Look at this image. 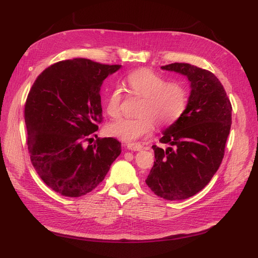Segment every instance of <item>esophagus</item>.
Listing matches in <instances>:
<instances>
[{
  "instance_id": "34e87169",
  "label": "esophagus",
  "mask_w": 258,
  "mask_h": 258,
  "mask_svg": "<svg viewBox=\"0 0 258 258\" xmlns=\"http://www.w3.org/2000/svg\"><path fill=\"white\" fill-rule=\"evenodd\" d=\"M126 146L128 150H131V151H141L143 148V145H141L140 143H127Z\"/></svg>"
}]
</instances>
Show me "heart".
I'll use <instances>...</instances> for the list:
<instances>
[{
	"label": "heart",
	"instance_id": "heart-1",
	"mask_svg": "<svg viewBox=\"0 0 258 258\" xmlns=\"http://www.w3.org/2000/svg\"><path fill=\"white\" fill-rule=\"evenodd\" d=\"M130 95L141 97L137 117L119 118L107 124V134L122 141H137L150 135L154 124L170 126L181 118L188 105L189 95L179 82H167L165 77L150 69H138L124 80ZM122 92L118 86L108 92L105 111L108 116H119Z\"/></svg>",
	"mask_w": 258,
	"mask_h": 258
}]
</instances>
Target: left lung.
Here are the masks:
<instances>
[{
  "label": "left lung",
  "mask_w": 258,
  "mask_h": 258,
  "mask_svg": "<svg viewBox=\"0 0 258 258\" xmlns=\"http://www.w3.org/2000/svg\"><path fill=\"white\" fill-rule=\"evenodd\" d=\"M163 70L181 73L190 82L188 105L181 118L153 145L154 166L146 184L167 200L189 198L204 189L220 168L231 127V103L222 83L208 70L189 63H171Z\"/></svg>",
  "instance_id": "obj_1"
}]
</instances>
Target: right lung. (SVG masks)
I'll return each mask as SVG.
<instances>
[{"label": "right lung", "instance_id": "1", "mask_svg": "<svg viewBox=\"0 0 258 258\" xmlns=\"http://www.w3.org/2000/svg\"><path fill=\"white\" fill-rule=\"evenodd\" d=\"M121 66L74 58L53 63L37 76L25 104L28 152L37 174L54 191L81 197L103 181L121 148L114 138H98L102 122L100 89Z\"/></svg>", "mask_w": 258, "mask_h": 258}]
</instances>
